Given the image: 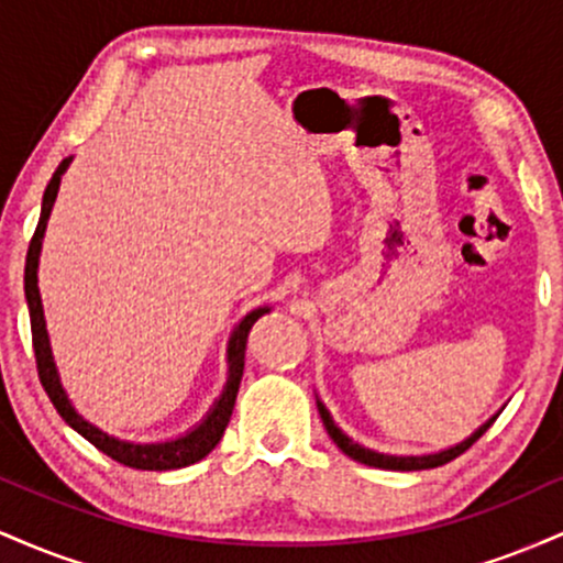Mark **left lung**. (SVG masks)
<instances>
[{
  "mask_svg": "<svg viewBox=\"0 0 563 563\" xmlns=\"http://www.w3.org/2000/svg\"><path fill=\"white\" fill-rule=\"evenodd\" d=\"M318 410H320V418L322 423H325V431L331 434V439L335 444H339V450L344 452V455L352 457V461L357 463H365V466H373V468H386V471H423V468H437V466H444V463L455 461L457 455H463L471 444L479 439L484 431L489 429V426L495 423V418H489L487 423L479 426V429L474 431L468 439H463L461 444H455V448L450 450H442V452H431V455H384V452H376V450H367L363 444H357L354 439H349L344 431L339 429V426L333 423L331 412H328V407L320 402L318 399Z\"/></svg>",
  "mask_w": 563,
  "mask_h": 563,
  "instance_id": "obj_1",
  "label": "left lung"
}]
</instances>
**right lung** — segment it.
I'll list each match as a JSON object with an SVG mask.
<instances>
[{"mask_svg": "<svg viewBox=\"0 0 563 563\" xmlns=\"http://www.w3.org/2000/svg\"><path fill=\"white\" fill-rule=\"evenodd\" d=\"M70 158L63 161L57 166L53 179H49L47 190H44L42 198V217H38L36 232L29 243V254H25V301H29V314H31V335H34V354H36V371L38 380H42L44 391L53 399L55 410L60 412V418L66 421L70 429L79 431V434L92 442L97 450L106 452L108 457H113L115 463L129 468L140 471H172V468H185L192 466V463L203 461L211 450L217 448L219 439H222L224 429H228L232 407H235L238 389H241L243 378V363H245V341H249L251 328L254 322L262 318V314L269 312V307H260L254 312H249L245 318L238 322V328L232 331L230 346H228V386H224L222 397L217 399L214 407L209 410V416L200 421L196 429L187 431L185 437L169 439V442H156V444H137V442H124V439H115L106 431H100L97 426L84 421L79 412L70 405L68 394L63 391L60 378H57L55 363H53V349H49L47 339V325H44V309H42V296H38L36 286V267H38V251H42V238L44 230H47L49 211H53V203L57 198V187H60V177L66 174Z\"/></svg>", "mask_w": 563, "mask_h": 563, "instance_id": "1", "label": "right lung"}]
</instances>
